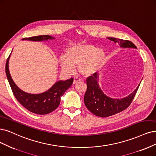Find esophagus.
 Wrapping results in <instances>:
<instances>
[{
	"mask_svg": "<svg viewBox=\"0 0 156 156\" xmlns=\"http://www.w3.org/2000/svg\"><path fill=\"white\" fill-rule=\"evenodd\" d=\"M79 81H80V79H79V78H78L77 77H75L74 78H73V84H76L77 83H78V82H79Z\"/></svg>",
	"mask_w": 156,
	"mask_h": 156,
	"instance_id": "34e87169",
	"label": "esophagus"
}]
</instances>
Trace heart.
Instances as JSON below:
<instances>
[{
	"instance_id": "1",
	"label": "heart",
	"mask_w": 156,
	"mask_h": 156,
	"mask_svg": "<svg viewBox=\"0 0 156 156\" xmlns=\"http://www.w3.org/2000/svg\"><path fill=\"white\" fill-rule=\"evenodd\" d=\"M105 53L92 44L75 45L67 50L65 57L60 58V64L64 71L74 72L79 67V72L86 76L94 74L103 65Z\"/></svg>"
}]
</instances>
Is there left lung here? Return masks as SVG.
I'll use <instances>...</instances> for the list:
<instances>
[{
    "label": "left lung",
    "mask_w": 156,
    "mask_h": 156,
    "mask_svg": "<svg viewBox=\"0 0 156 156\" xmlns=\"http://www.w3.org/2000/svg\"><path fill=\"white\" fill-rule=\"evenodd\" d=\"M108 39L115 43H119L121 47L137 48L130 41L116 39L114 37H108ZM98 80L97 73H94L93 76L87 79V90L84 94V102L90 112L97 116L102 117H109L126 109L132 103L140 85L139 84L132 94L125 98L112 99L107 97L102 92Z\"/></svg>",
    "instance_id": "1"
}]
</instances>
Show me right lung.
<instances>
[{
	"label": "right lung",
	"instance_id": "1",
	"mask_svg": "<svg viewBox=\"0 0 156 156\" xmlns=\"http://www.w3.org/2000/svg\"><path fill=\"white\" fill-rule=\"evenodd\" d=\"M53 39H54L53 37L45 35L26 37L24 38L23 40L41 41ZM9 56L6 63V73L13 94L19 103L28 111L36 114H48L55 110L60 104L61 97L72 86L73 79L71 78L66 80H59L44 93L39 94L26 93L18 88L10 76L8 68Z\"/></svg>",
	"mask_w": 156,
	"mask_h": 156
}]
</instances>
